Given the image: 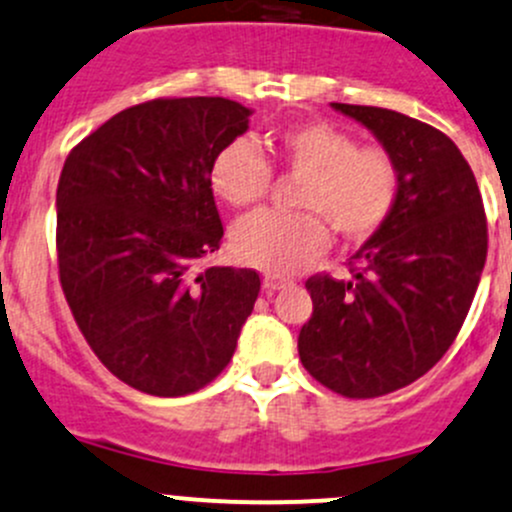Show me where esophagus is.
Masks as SVG:
<instances>
[{"instance_id": "obj_1", "label": "esophagus", "mask_w": 512, "mask_h": 512, "mask_svg": "<svg viewBox=\"0 0 512 512\" xmlns=\"http://www.w3.org/2000/svg\"><path fill=\"white\" fill-rule=\"evenodd\" d=\"M293 281H288V278H276V276H266L263 278V291L273 293V291H281V288L291 286Z\"/></svg>"}]
</instances>
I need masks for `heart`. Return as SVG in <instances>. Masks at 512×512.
Returning a JSON list of instances; mask_svg holds the SVG:
<instances>
[{
	"label": "heart",
	"instance_id": "heart-1",
	"mask_svg": "<svg viewBox=\"0 0 512 512\" xmlns=\"http://www.w3.org/2000/svg\"><path fill=\"white\" fill-rule=\"evenodd\" d=\"M263 145L273 165L300 177L293 202L305 212H256L236 221L231 251L244 266L288 276L325 249L323 218L345 239L362 241L392 217L402 172L384 147L357 145L347 130L323 120L271 130ZM271 179V165L249 140L221 147L209 167L212 192L229 207L261 202Z\"/></svg>",
	"mask_w": 512,
	"mask_h": 512
}]
</instances>
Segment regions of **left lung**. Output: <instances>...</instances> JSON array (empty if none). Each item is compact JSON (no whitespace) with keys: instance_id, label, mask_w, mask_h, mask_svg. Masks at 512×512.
Segmentation results:
<instances>
[{"instance_id":"1","label":"left lung","mask_w":512,"mask_h":512,"mask_svg":"<svg viewBox=\"0 0 512 512\" xmlns=\"http://www.w3.org/2000/svg\"><path fill=\"white\" fill-rule=\"evenodd\" d=\"M392 152L397 207L352 256L350 281L313 276L303 367L333 392L372 399L426 374L456 340L481 281L488 226L476 177L441 130L387 108L333 103Z\"/></svg>"}]
</instances>
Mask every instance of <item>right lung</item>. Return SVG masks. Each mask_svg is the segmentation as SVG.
<instances>
[{
  "instance_id": "1",
  "label": "right lung",
  "mask_w": 512,
  "mask_h": 512,
  "mask_svg": "<svg viewBox=\"0 0 512 512\" xmlns=\"http://www.w3.org/2000/svg\"><path fill=\"white\" fill-rule=\"evenodd\" d=\"M229 98H157L120 110L66 157L56 189L59 278L83 337L120 382L152 397L202 389L229 365L254 310L251 268L219 249L209 167L249 130Z\"/></svg>"
}]
</instances>
